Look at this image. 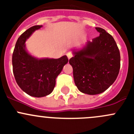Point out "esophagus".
Instances as JSON below:
<instances>
[{
	"instance_id": "obj_1",
	"label": "esophagus",
	"mask_w": 134,
	"mask_h": 134,
	"mask_svg": "<svg viewBox=\"0 0 134 134\" xmlns=\"http://www.w3.org/2000/svg\"><path fill=\"white\" fill-rule=\"evenodd\" d=\"M72 54L71 53V52H68V53L67 54V58H68V59H69L70 58H71V57H72Z\"/></svg>"
}]
</instances>
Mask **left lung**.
Segmentation results:
<instances>
[{
    "label": "left lung",
    "instance_id": "obj_1",
    "mask_svg": "<svg viewBox=\"0 0 134 134\" xmlns=\"http://www.w3.org/2000/svg\"><path fill=\"white\" fill-rule=\"evenodd\" d=\"M98 37L88 41L80 51H73L69 63L80 91L88 94L104 92L115 81L121 67V56L113 37L102 28H95Z\"/></svg>",
    "mask_w": 134,
    "mask_h": 134
}]
</instances>
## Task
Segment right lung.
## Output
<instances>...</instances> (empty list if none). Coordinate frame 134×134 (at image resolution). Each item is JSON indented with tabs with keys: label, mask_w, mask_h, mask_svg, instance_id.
I'll use <instances>...</instances> for the list:
<instances>
[{
	"label": "right lung",
	"mask_w": 134,
	"mask_h": 134,
	"mask_svg": "<svg viewBox=\"0 0 134 134\" xmlns=\"http://www.w3.org/2000/svg\"><path fill=\"white\" fill-rule=\"evenodd\" d=\"M42 25L28 28L20 36L13 55V72L20 88L30 96L43 97L51 94L56 85V78L68 62L67 56L58 59H37L28 53L25 42Z\"/></svg>",
	"instance_id": "obj_1"
}]
</instances>
